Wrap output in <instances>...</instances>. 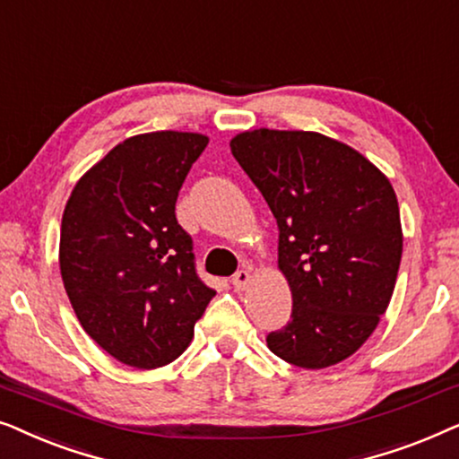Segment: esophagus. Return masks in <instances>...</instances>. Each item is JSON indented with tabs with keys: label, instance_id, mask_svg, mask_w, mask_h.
Instances as JSON below:
<instances>
[{
	"label": "esophagus",
	"instance_id": "1",
	"mask_svg": "<svg viewBox=\"0 0 459 459\" xmlns=\"http://www.w3.org/2000/svg\"><path fill=\"white\" fill-rule=\"evenodd\" d=\"M231 284H234L238 292H244L250 284V273L247 272V269H240V272H236L234 278H231Z\"/></svg>",
	"mask_w": 459,
	"mask_h": 459
}]
</instances>
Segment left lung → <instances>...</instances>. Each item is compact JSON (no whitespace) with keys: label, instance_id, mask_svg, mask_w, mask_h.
Listing matches in <instances>:
<instances>
[{"label":"left lung","instance_id":"left-lung-1","mask_svg":"<svg viewBox=\"0 0 459 459\" xmlns=\"http://www.w3.org/2000/svg\"><path fill=\"white\" fill-rule=\"evenodd\" d=\"M230 148L278 221L292 292V319L267 347L297 368L336 366L391 303L403 253L397 194L374 162L317 131L250 129Z\"/></svg>","mask_w":459,"mask_h":459}]
</instances>
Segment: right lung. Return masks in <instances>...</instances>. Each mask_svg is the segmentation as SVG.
<instances>
[{
    "label": "right lung",
    "instance_id": "obj_1",
    "mask_svg": "<svg viewBox=\"0 0 459 459\" xmlns=\"http://www.w3.org/2000/svg\"><path fill=\"white\" fill-rule=\"evenodd\" d=\"M209 137L152 131L117 143L74 184L60 228V275L83 330L137 369L184 353L215 297L194 269L175 203Z\"/></svg>",
    "mask_w": 459,
    "mask_h": 459
}]
</instances>
